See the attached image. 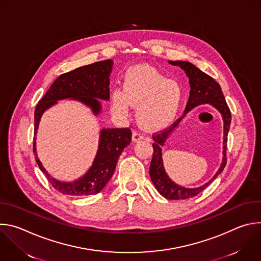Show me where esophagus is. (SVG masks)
<instances>
[{"mask_svg":"<svg viewBox=\"0 0 261 261\" xmlns=\"http://www.w3.org/2000/svg\"><path fill=\"white\" fill-rule=\"evenodd\" d=\"M143 139V135L140 133V132H137V131H134L133 134H132V140L134 142L136 141H139V140H142Z\"/></svg>","mask_w":261,"mask_h":261,"instance_id":"34e87169","label":"esophagus"}]
</instances>
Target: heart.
Masks as SVG:
<instances>
[{
  "label": "heart",
  "mask_w": 261,
  "mask_h": 261,
  "mask_svg": "<svg viewBox=\"0 0 261 261\" xmlns=\"http://www.w3.org/2000/svg\"><path fill=\"white\" fill-rule=\"evenodd\" d=\"M184 100L181 86L159 70L138 65L129 68L123 80V91L111 94V107L116 114L127 116L130 104L137 106L136 119L140 126L157 130L171 124Z\"/></svg>",
  "instance_id": "obj_1"
}]
</instances>
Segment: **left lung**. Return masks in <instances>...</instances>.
<instances>
[{"mask_svg":"<svg viewBox=\"0 0 261 261\" xmlns=\"http://www.w3.org/2000/svg\"><path fill=\"white\" fill-rule=\"evenodd\" d=\"M169 64L173 66H179L187 74L190 84V96L185 108L184 115L187 114L194 107L201 103H210L215 107L221 114L225 123V135L223 136V159L219 170L210 180V182L197 189H185L173 183L166 174L163 166L161 146L164 145L169 135L178 125L183 117L173 123L170 127L164 129L158 134L153 135L154 154L150 166V175L153 184L155 185L158 192L165 198L171 200L188 199L196 196L223 171L226 165V147H227V135L231 122V114L229 107L225 101L224 95L222 93L220 85L207 74L199 70L196 66L185 61H169Z\"/></svg>","mask_w":261,"mask_h":261,"instance_id":"obj_1","label":"left lung"}]
</instances>
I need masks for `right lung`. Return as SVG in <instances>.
Returning a JSON list of instances; mask_svg holds the SVG:
<instances>
[{
	"label": "right lung",
	"mask_w": 261,
	"mask_h": 261,
	"mask_svg": "<svg viewBox=\"0 0 261 261\" xmlns=\"http://www.w3.org/2000/svg\"><path fill=\"white\" fill-rule=\"evenodd\" d=\"M113 65L114 62L111 60L100 61L59 76L36 106L34 134H37L44 111L57 104L59 100L72 99L80 101L89 106L95 116L99 115L101 113V103L98 99H109V76ZM131 136L132 133L129 128L102 129L98 151L92 166L85 175L74 181H61L49 175L37 157L36 137H34L33 151L37 164L57 191L72 196L93 195L99 193L113 176L120 155L131 142Z\"/></svg>",
	"instance_id": "1"
}]
</instances>
